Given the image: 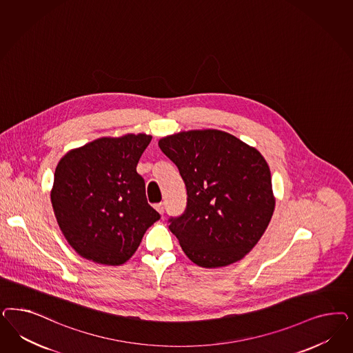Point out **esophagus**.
Segmentation results:
<instances>
[{
  "mask_svg": "<svg viewBox=\"0 0 353 353\" xmlns=\"http://www.w3.org/2000/svg\"><path fill=\"white\" fill-rule=\"evenodd\" d=\"M154 208L157 209L159 214H163L165 213V203H159V204L154 205Z\"/></svg>",
  "mask_w": 353,
  "mask_h": 353,
  "instance_id": "34e87169",
  "label": "esophagus"
}]
</instances>
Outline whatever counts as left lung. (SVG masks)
<instances>
[{
	"mask_svg": "<svg viewBox=\"0 0 353 353\" xmlns=\"http://www.w3.org/2000/svg\"><path fill=\"white\" fill-rule=\"evenodd\" d=\"M159 145L185 183V210L169 218V228L187 257L208 269L241 260L265 232L275 205L261 153L218 130L179 132Z\"/></svg>",
	"mask_w": 353,
	"mask_h": 353,
	"instance_id": "8db88e82",
	"label": "left lung"
}]
</instances>
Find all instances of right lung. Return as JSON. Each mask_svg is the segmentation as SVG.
<instances>
[{"label":"right lung","instance_id":"add662e5","mask_svg":"<svg viewBox=\"0 0 353 353\" xmlns=\"http://www.w3.org/2000/svg\"><path fill=\"white\" fill-rule=\"evenodd\" d=\"M152 137H103L58 162L52 205L68 244L103 265L125 263L161 216L137 166Z\"/></svg>","mask_w":353,"mask_h":353}]
</instances>
